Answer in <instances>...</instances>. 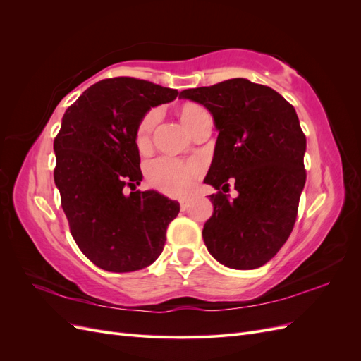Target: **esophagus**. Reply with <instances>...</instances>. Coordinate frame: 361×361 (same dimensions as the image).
I'll use <instances>...</instances> for the list:
<instances>
[{"label": "esophagus", "instance_id": "1", "mask_svg": "<svg viewBox=\"0 0 361 361\" xmlns=\"http://www.w3.org/2000/svg\"><path fill=\"white\" fill-rule=\"evenodd\" d=\"M179 203H180V209H182V211H185V209H188V206H190V199H180V200H179Z\"/></svg>", "mask_w": 361, "mask_h": 361}]
</instances>
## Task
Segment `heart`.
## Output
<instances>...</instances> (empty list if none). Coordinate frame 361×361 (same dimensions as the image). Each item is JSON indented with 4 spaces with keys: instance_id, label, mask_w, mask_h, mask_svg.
<instances>
[{
    "instance_id": "b5f03b06",
    "label": "heart",
    "mask_w": 361,
    "mask_h": 361,
    "mask_svg": "<svg viewBox=\"0 0 361 361\" xmlns=\"http://www.w3.org/2000/svg\"><path fill=\"white\" fill-rule=\"evenodd\" d=\"M206 110L194 102H188L180 108V120L188 130L191 129L194 120L197 118ZM158 113L152 110L143 116L135 129V145L141 150L145 149L154 133L157 125ZM146 179L150 187L157 188L158 191L167 195H183L191 191L194 180L200 176L202 169L199 164L194 162H182L174 158L161 157L154 161L147 162L145 169Z\"/></svg>"
}]
</instances>
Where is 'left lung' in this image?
<instances>
[{
  "label": "left lung",
  "instance_id": "8db88e82",
  "mask_svg": "<svg viewBox=\"0 0 361 361\" xmlns=\"http://www.w3.org/2000/svg\"><path fill=\"white\" fill-rule=\"evenodd\" d=\"M179 97L204 105L220 130L204 179L218 190L202 233L207 250L228 268L265 265L288 241L305 183V135L295 108L271 87L244 78ZM231 181L240 194L233 201L224 194Z\"/></svg>",
  "mask_w": 361,
  "mask_h": 361
}]
</instances>
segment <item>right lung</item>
Masks as SVG:
<instances>
[{"label":"right lung","mask_w":361,"mask_h":361,"mask_svg":"<svg viewBox=\"0 0 361 361\" xmlns=\"http://www.w3.org/2000/svg\"><path fill=\"white\" fill-rule=\"evenodd\" d=\"M176 96L169 87L117 76L90 85L63 116L54 138V180L76 245L105 271L154 264L179 214L178 202L135 190L143 178L137 125L150 106Z\"/></svg>","instance_id":"1"}]
</instances>
